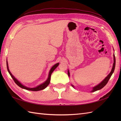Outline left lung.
<instances>
[{"mask_svg": "<svg viewBox=\"0 0 121 121\" xmlns=\"http://www.w3.org/2000/svg\"><path fill=\"white\" fill-rule=\"evenodd\" d=\"M113 65H112V70L110 72V73L106 77L102 80V81L99 83L98 84V85H97L96 86H94L92 88V90L91 91V92H94V91H96L97 90H100L101 89H102V88H103L106 84H107V83L108 82L109 79H110L111 77L112 76V73H113V72H114V70H115V65H116V58H115V54H113ZM68 76L69 77L70 76V74H69V70L68 69ZM73 87H74V86L73 85H71Z\"/></svg>", "mask_w": 121, "mask_h": 121, "instance_id": "left-lung-1", "label": "left lung"}]
</instances>
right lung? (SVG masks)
I'll list each match as a JSON object with an SVG mask.
<instances>
[{"mask_svg":"<svg viewBox=\"0 0 121 121\" xmlns=\"http://www.w3.org/2000/svg\"><path fill=\"white\" fill-rule=\"evenodd\" d=\"M58 65H59V63H56V64H55L54 65H53V66L52 67V68L50 69V71H49V72L48 78H47V80H46V81L44 82H43V83L40 84V85H38L37 86H36L35 87L30 88V87H27V86H26L23 85L19 81H18V80L12 75V74L10 72L9 69V68L8 62V61H6V65H7V69H8V72L9 73V74L11 76V77H12V78L14 80V82L16 83V84H17L18 86H19V87H20L21 88H22L26 89V90H28L33 91H39V90H42L44 89L45 88H46L47 87V86L49 85V84L50 83L51 75H52V73L54 71V69L57 67V66H58Z\"/></svg>","mask_w":121,"mask_h":121,"instance_id":"1","label":"right lung"}]
</instances>
